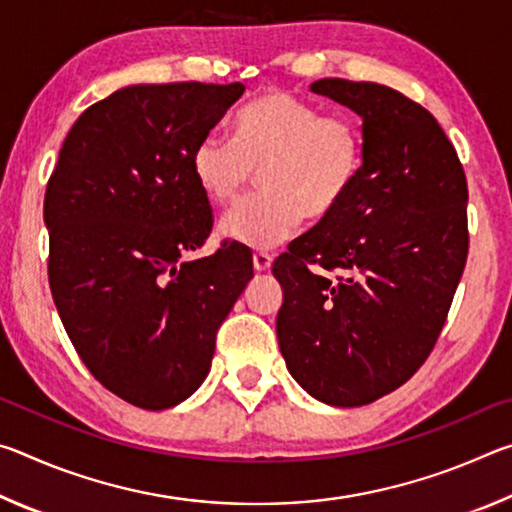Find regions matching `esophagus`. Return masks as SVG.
<instances>
[{"mask_svg": "<svg viewBox=\"0 0 512 512\" xmlns=\"http://www.w3.org/2000/svg\"><path fill=\"white\" fill-rule=\"evenodd\" d=\"M271 264H273V255H268V253H264V250H257V253L253 255V266H255V271H268V268H271Z\"/></svg>", "mask_w": 512, "mask_h": 512, "instance_id": "obj_1", "label": "esophagus"}]
</instances>
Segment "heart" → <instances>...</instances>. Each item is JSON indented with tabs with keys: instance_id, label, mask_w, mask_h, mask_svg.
Instances as JSON below:
<instances>
[{
	"instance_id": "1",
	"label": "heart",
	"mask_w": 512,
	"mask_h": 512,
	"mask_svg": "<svg viewBox=\"0 0 512 512\" xmlns=\"http://www.w3.org/2000/svg\"><path fill=\"white\" fill-rule=\"evenodd\" d=\"M366 162L363 128L345 112H325L271 90L232 119V137L205 135L192 173L214 205L239 203L259 171L262 194L223 216L221 235L248 248L289 239L302 219L325 221L348 201Z\"/></svg>"
}]
</instances>
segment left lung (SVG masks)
Returning a JSON list of instances; mask_svg holds the SVG:
<instances>
[{"instance_id": "1", "label": "left lung", "mask_w": 512, "mask_h": 512, "mask_svg": "<svg viewBox=\"0 0 512 512\" xmlns=\"http://www.w3.org/2000/svg\"><path fill=\"white\" fill-rule=\"evenodd\" d=\"M311 92L363 119L366 162L339 210L273 262L277 341L316 400L363 406L406 384L436 345L470 248L467 180L436 117L379 83Z\"/></svg>"}]
</instances>
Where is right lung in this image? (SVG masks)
Returning a JSON list of instances; mask_svg holds the SVG:
<instances>
[{
    "label": "right lung",
    "mask_w": 512,
    "mask_h": 512,
    "mask_svg": "<svg viewBox=\"0 0 512 512\" xmlns=\"http://www.w3.org/2000/svg\"><path fill=\"white\" fill-rule=\"evenodd\" d=\"M244 85H131L67 133L45 192L49 287L94 379L140 409L187 400L212 366L216 332L253 277V253L212 232L192 153Z\"/></svg>",
    "instance_id": "1"
}]
</instances>
